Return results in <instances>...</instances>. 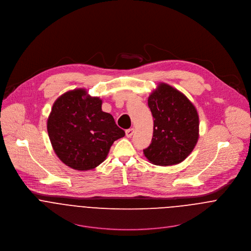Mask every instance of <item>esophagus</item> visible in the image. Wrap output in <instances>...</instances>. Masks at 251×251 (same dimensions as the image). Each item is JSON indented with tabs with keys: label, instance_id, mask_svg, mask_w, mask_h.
<instances>
[{
	"label": "esophagus",
	"instance_id": "1",
	"mask_svg": "<svg viewBox=\"0 0 251 251\" xmlns=\"http://www.w3.org/2000/svg\"><path fill=\"white\" fill-rule=\"evenodd\" d=\"M134 133V128H129V129H126V137H131Z\"/></svg>",
	"mask_w": 251,
	"mask_h": 251
}]
</instances>
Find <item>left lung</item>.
<instances>
[{"label": "left lung", "mask_w": 251, "mask_h": 251, "mask_svg": "<svg viewBox=\"0 0 251 251\" xmlns=\"http://www.w3.org/2000/svg\"><path fill=\"white\" fill-rule=\"evenodd\" d=\"M148 105L153 117V133L143 151L145 156L154 165L179 164L198 142L197 109L179 90L163 82L151 93Z\"/></svg>", "instance_id": "1"}]
</instances>
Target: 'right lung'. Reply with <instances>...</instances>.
<instances>
[{"instance_id": "right-lung-1", "label": "right lung", "mask_w": 251, "mask_h": 251, "mask_svg": "<svg viewBox=\"0 0 251 251\" xmlns=\"http://www.w3.org/2000/svg\"><path fill=\"white\" fill-rule=\"evenodd\" d=\"M102 100L86 89L59 97L47 119V131L57 156L67 166L88 171L102 163L114 141L125 136L113 116L101 110Z\"/></svg>"}]
</instances>
